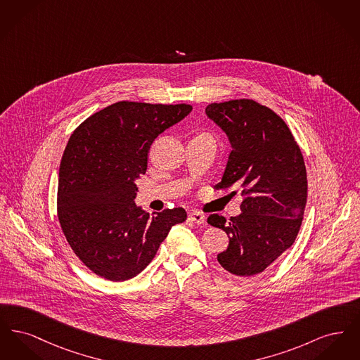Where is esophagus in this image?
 I'll return each instance as SVG.
<instances>
[{"label":"esophagus","instance_id":"34e87169","mask_svg":"<svg viewBox=\"0 0 360 360\" xmlns=\"http://www.w3.org/2000/svg\"><path fill=\"white\" fill-rule=\"evenodd\" d=\"M188 221L194 224H204L205 223V216L200 212H193L188 214Z\"/></svg>","mask_w":360,"mask_h":360}]
</instances>
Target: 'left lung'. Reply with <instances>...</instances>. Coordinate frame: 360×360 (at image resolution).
<instances>
[{"label":"left lung","instance_id":"1","mask_svg":"<svg viewBox=\"0 0 360 360\" xmlns=\"http://www.w3.org/2000/svg\"><path fill=\"white\" fill-rule=\"evenodd\" d=\"M205 113L232 147L214 188L233 186L244 195L239 216L207 217L229 238L217 260L231 274H259L290 248L301 228L308 197L304 158L286 122L254 100L210 103Z\"/></svg>","mask_w":360,"mask_h":360}]
</instances>
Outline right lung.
<instances>
[{"instance_id": "1", "label": "right lung", "mask_w": 360, "mask_h": 360, "mask_svg": "<svg viewBox=\"0 0 360 360\" xmlns=\"http://www.w3.org/2000/svg\"><path fill=\"white\" fill-rule=\"evenodd\" d=\"M186 103H121L86 119L70 136L58 184V217L71 250L94 274L122 282L154 259L184 207L156 216L135 204L155 139L191 112Z\"/></svg>"}]
</instances>
